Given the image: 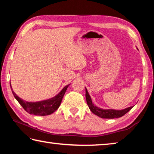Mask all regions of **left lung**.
<instances>
[{
  "label": "left lung",
  "instance_id": "8db88e82",
  "mask_svg": "<svg viewBox=\"0 0 154 154\" xmlns=\"http://www.w3.org/2000/svg\"><path fill=\"white\" fill-rule=\"evenodd\" d=\"M85 97H86L87 104L90 111L92 112L96 116L100 117L101 118L105 119H113V118H118L124 116L125 114L128 113L130 109L133 106H130V107L126 108L122 110H116V109H103L99 108L98 106H95L92 103V99H91L90 96L88 93V90L85 88Z\"/></svg>",
  "mask_w": 154,
  "mask_h": 154
}]
</instances>
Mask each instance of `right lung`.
Returning a JSON list of instances; mask_svg holds the SVG:
<instances>
[{
    "label": "right lung",
    "mask_w": 154,
    "mask_h": 154,
    "mask_svg": "<svg viewBox=\"0 0 154 154\" xmlns=\"http://www.w3.org/2000/svg\"><path fill=\"white\" fill-rule=\"evenodd\" d=\"M10 84H11V83H10ZM69 85L70 84L64 86L63 89L54 97L47 99L45 100L38 101V102H27V101L24 100L23 99L18 97L16 94L13 91L11 85H10V86H11V89L14 97L20 104L21 106L26 111L28 112V113L35 115V116H45L53 113L54 111H56L59 108L62 98H63Z\"/></svg>",
    "instance_id": "right-lung-1"
}]
</instances>
